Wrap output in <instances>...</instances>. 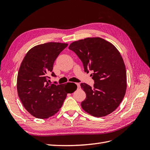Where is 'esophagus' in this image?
<instances>
[{
    "instance_id": "obj_1",
    "label": "esophagus",
    "mask_w": 150,
    "mask_h": 150,
    "mask_svg": "<svg viewBox=\"0 0 150 150\" xmlns=\"http://www.w3.org/2000/svg\"><path fill=\"white\" fill-rule=\"evenodd\" d=\"M76 85H77V86H78V88H80V84L79 83H76Z\"/></svg>"
}]
</instances>
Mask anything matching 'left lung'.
Returning a JSON list of instances; mask_svg holds the SVG:
<instances>
[{"mask_svg": "<svg viewBox=\"0 0 150 150\" xmlns=\"http://www.w3.org/2000/svg\"><path fill=\"white\" fill-rule=\"evenodd\" d=\"M69 49L82 61L84 71L94 81L93 87L81 83L86 98L81 107L89 115L103 117L114 111L126 90V71L120 52L113 45L99 38H88L71 43Z\"/></svg>", "mask_w": 150, "mask_h": 150, "instance_id": "1", "label": "left lung"}]
</instances>
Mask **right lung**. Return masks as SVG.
<instances>
[{
  "label": "right lung",
  "instance_id": "obj_1",
  "mask_svg": "<svg viewBox=\"0 0 150 150\" xmlns=\"http://www.w3.org/2000/svg\"><path fill=\"white\" fill-rule=\"evenodd\" d=\"M67 44L47 42L38 45L26 54L17 75V89L21 101L30 115L46 119L59 111L67 96L74 90L69 85L50 84L49 75L56 77L52 71L56 58Z\"/></svg>",
  "mask_w": 150,
  "mask_h": 150
}]
</instances>
